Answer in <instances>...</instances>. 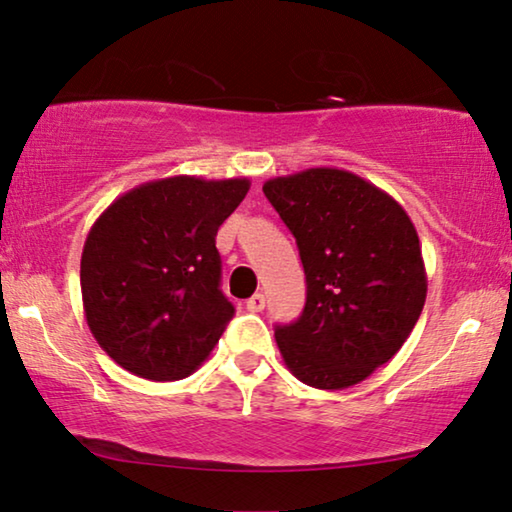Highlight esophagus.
<instances>
[{
  "instance_id": "esophagus-1",
  "label": "esophagus",
  "mask_w": 512,
  "mask_h": 512,
  "mask_svg": "<svg viewBox=\"0 0 512 512\" xmlns=\"http://www.w3.org/2000/svg\"><path fill=\"white\" fill-rule=\"evenodd\" d=\"M263 307H265V296H263V293H254V296L247 300V310L249 312H261Z\"/></svg>"
}]
</instances>
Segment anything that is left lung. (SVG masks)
<instances>
[{
  "instance_id": "left-lung-1",
  "label": "left lung",
  "mask_w": 512,
  "mask_h": 512,
  "mask_svg": "<svg viewBox=\"0 0 512 512\" xmlns=\"http://www.w3.org/2000/svg\"><path fill=\"white\" fill-rule=\"evenodd\" d=\"M296 237L307 300L298 321L275 328L286 368L314 389H347L387 363L426 300L417 230L370 181L310 167L263 184Z\"/></svg>"
}]
</instances>
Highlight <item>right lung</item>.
<instances>
[{
  "mask_svg": "<svg viewBox=\"0 0 512 512\" xmlns=\"http://www.w3.org/2000/svg\"><path fill=\"white\" fill-rule=\"evenodd\" d=\"M249 179L179 174L146 181L100 214L83 244L90 333L118 366L153 382L202 366L235 307L219 289V226Z\"/></svg>",
  "mask_w": 512,
  "mask_h": 512,
  "instance_id": "1",
  "label": "right lung"
}]
</instances>
